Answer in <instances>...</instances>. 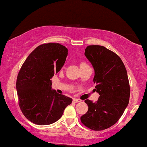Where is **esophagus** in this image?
<instances>
[{"label": "esophagus", "instance_id": "esophagus-1", "mask_svg": "<svg viewBox=\"0 0 147 147\" xmlns=\"http://www.w3.org/2000/svg\"><path fill=\"white\" fill-rule=\"evenodd\" d=\"M73 102H75V103H78V102H82V100H81V99H76V98H74L73 99Z\"/></svg>", "mask_w": 147, "mask_h": 147}]
</instances>
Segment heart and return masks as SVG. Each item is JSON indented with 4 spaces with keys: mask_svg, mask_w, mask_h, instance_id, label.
Listing matches in <instances>:
<instances>
[{
    "mask_svg": "<svg viewBox=\"0 0 147 147\" xmlns=\"http://www.w3.org/2000/svg\"><path fill=\"white\" fill-rule=\"evenodd\" d=\"M87 65V64L86 63H84V62H82V63H80V67L84 66V65Z\"/></svg>",
    "mask_w": 147,
    "mask_h": 147,
    "instance_id": "b5f03b06",
    "label": "heart"
}]
</instances>
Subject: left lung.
Masks as SVG:
<instances>
[{
    "label": "left lung",
    "mask_w": 147,
    "mask_h": 147,
    "mask_svg": "<svg viewBox=\"0 0 147 147\" xmlns=\"http://www.w3.org/2000/svg\"><path fill=\"white\" fill-rule=\"evenodd\" d=\"M84 55L95 70L93 82L100 96L95 102L86 99L88 110L81 121L89 129L102 131L115 124L129 104L127 71L119 57L102 45H88Z\"/></svg>",
    "instance_id": "obj_1"
}]
</instances>
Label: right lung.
<instances>
[{"label":"right lung","mask_w":147,"mask_h":147,"mask_svg":"<svg viewBox=\"0 0 147 147\" xmlns=\"http://www.w3.org/2000/svg\"><path fill=\"white\" fill-rule=\"evenodd\" d=\"M68 50L59 43L38 46L30 54L16 80L18 102L25 117L34 124L48 125L60 119L72 99L52 89L50 79L61 69Z\"/></svg>","instance_id":"obj_1"}]
</instances>
